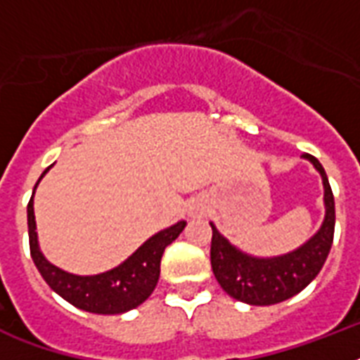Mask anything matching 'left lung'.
Returning a JSON list of instances; mask_svg holds the SVG:
<instances>
[{"mask_svg":"<svg viewBox=\"0 0 360 360\" xmlns=\"http://www.w3.org/2000/svg\"><path fill=\"white\" fill-rule=\"evenodd\" d=\"M302 157L308 158L321 174L327 213L318 233L301 248L285 256L267 259L246 256L237 250L236 246H231L228 239L220 236L219 230L211 224V267L214 278L219 280L220 288L237 301L254 307H269L285 301L304 290L318 276L329 256L335 237V196L318 158L308 153H304Z\"/></svg>","mask_w":360,"mask_h":360,"instance_id":"obj_1","label":"left lung"}]
</instances>
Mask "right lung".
I'll use <instances>...</instances> for the list:
<instances>
[{"label": "right lung", "instance_id": "obj_1", "mask_svg": "<svg viewBox=\"0 0 360 360\" xmlns=\"http://www.w3.org/2000/svg\"><path fill=\"white\" fill-rule=\"evenodd\" d=\"M48 169L50 168L44 169L42 175L46 174ZM39 181H37V185H39ZM185 220H181L168 230L158 231L157 236L147 239L127 262L121 263L120 267L106 271L103 274H95V276H76V274L65 273L52 263H48L46 257L41 254L39 243H37L33 196L27 203L30 252L39 273L46 280V284L58 295L63 297L65 301L91 314H123L140 307L157 285L164 248L179 237L181 231L185 230Z\"/></svg>", "mask_w": 360, "mask_h": 360}]
</instances>
